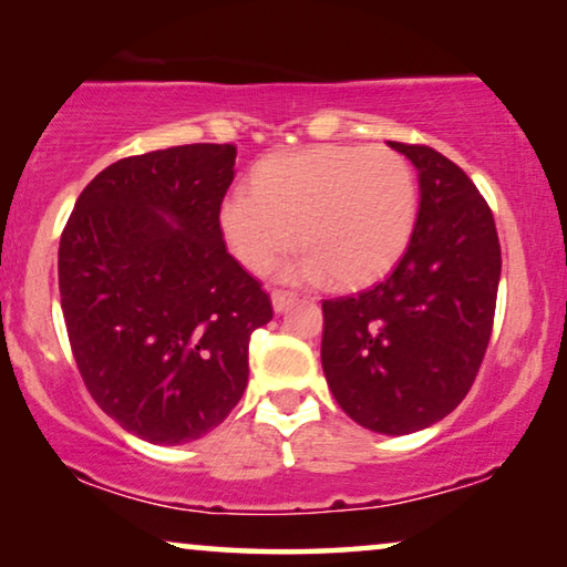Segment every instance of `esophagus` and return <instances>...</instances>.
I'll use <instances>...</instances> for the list:
<instances>
[{"mask_svg":"<svg viewBox=\"0 0 567 567\" xmlns=\"http://www.w3.org/2000/svg\"><path fill=\"white\" fill-rule=\"evenodd\" d=\"M296 300L298 298L292 296V292H282V290L271 292V308H275V313H285L292 303H296Z\"/></svg>","mask_w":567,"mask_h":567,"instance_id":"1","label":"esophagus"}]
</instances>
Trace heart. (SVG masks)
<instances>
[{"mask_svg": "<svg viewBox=\"0 0 567 567\" xmlns=\"http://www.w3.org/2000/svg\"><path fill=\"white\" fill-rule=\"evenodd\" d=\"M420 213L417 176L391 147L319 145L275 153L256 165L248 188H233L217 207L225 246L248 271L279 269L285 282L360 288L386 275L410 246Z\"/></svg>", "mask_w": 567, "mask_h": 567, "instance_id": "1", "label": "heart"}]
</instances>
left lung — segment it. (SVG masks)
<instances>
[{
  "instance_id": "8db88e82",
  "label": "left lung",
  "mask_w": 567,
  "mask_h": 567,
  "mask_svg": "<svg viewBox=\"0 0 567 567\" xmlns=\"http://www.w3.org/2000/svg\"><path fill=\"white\" fill-rule=\"evenodd\" d=\"M420 181L412 240L371 290L323 300L321 365L358 425L410 435L472 389L493 331L501 244L472 178L425 145L389 142Z\"/></svg>"
}]
</instances>
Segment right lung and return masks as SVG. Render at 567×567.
<instances>
[{
	"instance_id": "add662e5",
	"label": "right lung",
	"mask_w": 567,
	"mask_h": 567,
	"mask_svg": "<svg viewBox=\"0 0 567 567\" xmlns=\"http://www.w3.org/2000/svg\"><path fill=\"white\" fill-rule=\"evenodd\" d=\"M233 145L124 157L85 186L59 240V292L80 375L142 441L178 446L228 417L269 296L225 248L217 207Z\"/></svg>"
}]
</instances>
